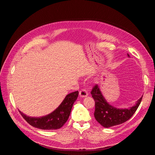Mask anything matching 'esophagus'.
Segmentation results:
<instances>
[{
  "label": "esophagus",
  "instance_id": "obj_1",
  "mask_svg": "<svg viewBox=\"0 0 155 155\" xmlns=\"http://www.w3.org/2000/svg\"><path fill=\"white\" fill-rule=\"evenodd\" d=\"M79 94L80 96L81 97H86L88 95V93L87 91L85 90V89H82L80 92H79Z\"/></svg>",
  "mask_w": 155,
  "mask_h": 155
}]
</instances>
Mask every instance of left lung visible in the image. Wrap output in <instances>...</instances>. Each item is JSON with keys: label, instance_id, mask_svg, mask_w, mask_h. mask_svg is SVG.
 Wrapping results in <instances>:
<instances>
[{"label": "left lung", "instance_id": "1", "mask_svg": "<svg viewBox=\"0 0 155 155\" xmlns=\"http://www.w3.org/2000/svg\"><path fill=\"white\" fill-rule=\"evenodd\" d=\"M127 56L129 57L128 54ZM91 94L95 101L94 117L97 121L104 127L119 125L129 120L138 108L143 96L134 106L129 108L121 109L112 106L107 102L97 84L93 87Z\"/></svg>", "mask_w": 155, "mask_h": 155}]
</instances>
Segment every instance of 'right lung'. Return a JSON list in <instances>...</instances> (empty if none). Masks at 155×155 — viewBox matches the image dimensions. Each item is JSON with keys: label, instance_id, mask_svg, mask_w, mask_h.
I'll return each instance as SVG.
<instances>
[{"label": "right lung", "instance_id": "add662e5", "mask_svg": "<svg viewBox=\"0 0 155 155\" xmlns=\"http://www.w3.org/2000/svg\"><path fill=\"white\" fill-rule=\"evenodd\" d=\"M78 96V91L65 96L59 106L51 114L41 117H31L19 110L23 118L34 127L43 130H55L61 128L68 121L74 103Z\"/></svg>", "mask_w": 155, "mask_h": 155}]
</instances>
